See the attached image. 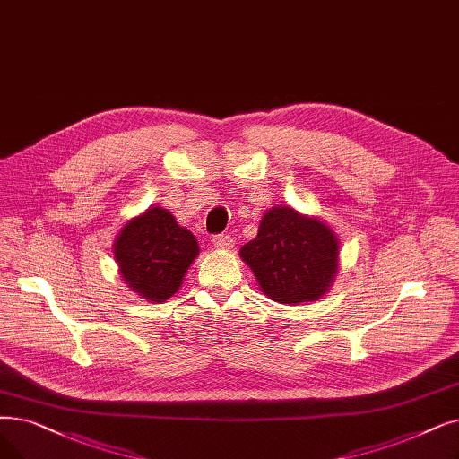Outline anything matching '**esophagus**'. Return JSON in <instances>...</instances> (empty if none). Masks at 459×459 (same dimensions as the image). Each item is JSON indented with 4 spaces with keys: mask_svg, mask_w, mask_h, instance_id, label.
Segmentation results:
<instances>
[{
    "mask_svg": "<svg viewBox=\"0 0 459 459\" xmlns=\"http://www.w3.org/2000/svg\"><path fill=\"white\" fill-rule=\"evenodd\" d=\"M213 246L217 249H230L234 246V238L229 234H215L213 236Z\"/></svg>",
    "mask_w": 459,
    "mask_h": 459,
    "instance_id": "1",
    "label": "esophagus"
}]
</instances>
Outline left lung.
Instances as JSON below:
<instances>
[{
    "label": "left lung",
    "mask_w": 459,
    "mask_h": 459,
    "mask_svg": "<svg viewBox=\"0 0 459 459\" xmlns=\"http://www.w3.org/2000/svg\"><path fill=\"white\" fill-rule=\"evenodd\" d=\"M340 246L333 232L289 206L266 212L255 240L240 249L263 292L279 304L313 302L337 272Z\"/></svg>",
    "instance_id": "1"
}]
</instances>
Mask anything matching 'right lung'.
Instances as JSON below:
<instances>
[{"label": "right lung", "mask_w": 459, "mask_h": 459, "mask_svg": "<svg viewBox=\"0 0 459 459\" xmlns=\"http://www.w3.org/2000/svg\"><path fill=\"white\" fill-rule=\"evenodd\" d=\"M114 255L129 287L150 302H165L180 289L198 255L195 236L174 215L150 208L129 221L114 244Z\"/></svg>", "instance_id": "obj_1"}]
</instances>
